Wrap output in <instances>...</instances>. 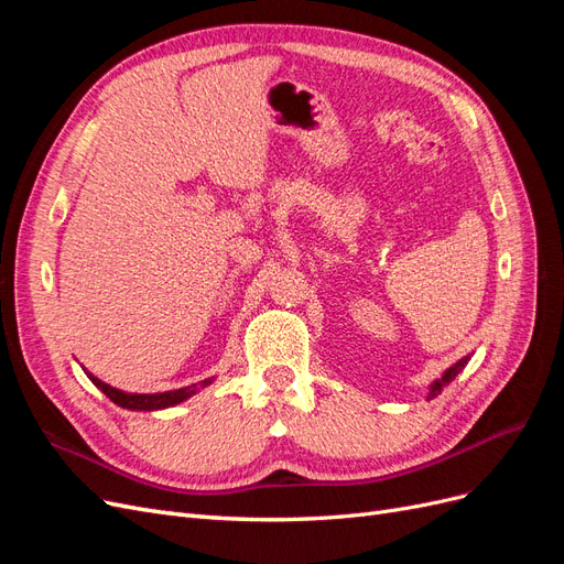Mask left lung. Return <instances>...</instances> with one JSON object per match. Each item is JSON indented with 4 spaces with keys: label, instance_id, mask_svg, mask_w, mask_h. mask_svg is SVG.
<instances>
[{
    "label": "left lung",
    "instance_id": "left-lung-1",
    "mask_svg": "<svg viewBox=\"0 0 564 564\" xmlns=\"http://www.w3.org/2000/svg\"><path fill=\"white\" fill-rule=\"evenodd\" d=\"M468 365V357H464V360H458L454 367H449L445 373H442V377L431 386V392H429V400H433L435 395H440V392H442V388H445L447 383H452L454 379H456V373L460 371V369H464Z\"/></svg>",
    "mask_w": 564,
    "mask_h": 564
}]
</instances>
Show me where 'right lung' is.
Returning <instances> with one entry per match:
<instances>
[{
  "instance_id": "obj_1",
  "label": "right lung",
  "mask_w": 564,
  "mask_h": 564,
  "mask_svg": "<svg viewBox=\"0 0 564 564\" xmlns=\"http://www.w3.org/2000/svg\"><path fill=\"white\" fill-rule=\"evenodd\" d=\"M87 377L91 379V383L104 390L106 395L124 409H139V412H152V409H164V406H174L183 400H187L191 395H195V392L199 388H207L214 379H204L199 383H193V386H185V388H178V390H166V392H152V395H139V392H124V390H117L104 381H98L96 377H91V373H87Z\"/></svg>"
}]
</instances>
